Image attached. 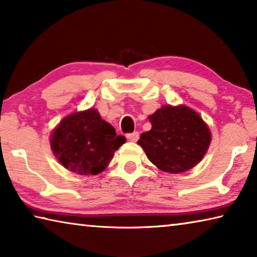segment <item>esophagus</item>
Here are the masks:
<instances>
[{"label":"esophagus","mask_w":257,"mask_h":257,"mask_svg":"<svg viewBox=\"0 0 257 257\" xmlns=\"http://www.w3.org/2000/svg\"><path fill=\"white\" fill-rule=\"evenodd\" d=\"M138 138H139L138 132H134L132 134H128L127 135V139H128V141H130V142H137Z\"/></svg>","instance_id":"esophagus-1"}]
</instances>
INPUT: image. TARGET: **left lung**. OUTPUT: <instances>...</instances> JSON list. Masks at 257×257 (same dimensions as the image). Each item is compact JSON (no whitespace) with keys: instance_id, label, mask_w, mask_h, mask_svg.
I'll use <instances>...</instances> for the list:
<instances>
[{"instance_id":"obj_1","label":"left lung","mask_w":257,"mask_h":257,"mask_svg":"<svg viewBox=\"0 0 257 257\" xmlns=\"http://www.w3.org/2000/svg\"><path fill=\"white\" fill-rule=\"evenodd\" d=\"M149 119L152 129L141 135L138 144L160 170L185 172L205 155L211 133L197 112L185 105H165Z\"/></svg>"}]
</instances>
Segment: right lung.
Instances as JSON below:
<instances>
[{
    "label": "right lung",
    "mask_w": 257,
    "mask_h": 257,
    "mask_svg": "<svg viewBox=\"0 0 257 257\" xmlns=\"http://www.w3.org/2000/svg\"><path fill=\"white\" fill-rule=\"evenodd\" d=\"M125 137L95 108L76 112L61 121L51 136V147L59 162L78 175H97L107 167Z\"/></svg>",
    "instance_id": "add662e5"
}]
</instances>
